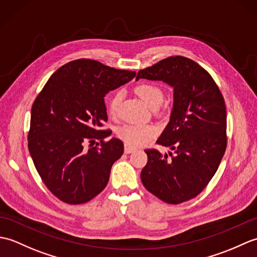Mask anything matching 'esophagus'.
Here are the masks:
<instances>
[{"label":"esophagus","mask_w":257,"mask_h":257,"mask_svg":"<svg viewBox=\"0 0 257 257\" xmlns=\"http://www.w3.org/2000/svg\"><path fill=\"white\" fill-rule=\"evenodd\" d=\"M135 150H136L135 147L124 145V154H132V152H134Z\"/></svg>","instance_id":"esophagus-1"}]
</instances>
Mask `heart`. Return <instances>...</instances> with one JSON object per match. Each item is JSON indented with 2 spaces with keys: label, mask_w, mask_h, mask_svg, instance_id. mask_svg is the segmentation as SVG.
<instances>
[{
  "label": "heart",
  "mask_w": 257,
  "mask_h": 257,
  "mask_svg": "<svg viewBox=\"0 0 257 257\" xmlns=\"http://www.w3.org/2000/svg\"><path fill=\"white\" fill-rule=\"evenodd\" d=\"M136 92L150 108L156 109L163 100V91L159 86L155 84L144 83L136 87ZM121 90L114 91L108 100V112L110 116H116L121 102ZM157 128L152 124L125 123L118 128L117 136L125 145L138 147L143 146L155 137Z\"/></svg>",
  "instance_id": "obj_1"
}]
</instances>
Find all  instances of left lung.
Segmentation results:
<instances>
[{
    "label": "left lung",
    "mask_w": 257,
    "mask_h": 257,
    "mask_svg": "<svg viewBox=\"0 0 257 257\" xmlns=\"http://www.w3.org/2000/svg\"><path fill=\"white\" fill-rule=\"evenodd\" d=\"M162 80L173 87L170 121L158 145L174 154L145 150L148 162L141 171L145 188L169 204L195 198L214 176L226 149V107L212 76L183 56L162 59L140 69L136 80Z\"/></svg>",
    "instance_id": "8db88e82"
}]
</instances>
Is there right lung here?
I'll use <instances>...</instances> for the list:
<instances>
[{"instance_id":"1","label":"right lung","mask_w":257,"mask_h":257,"mask_svg":"<svg viewBox=\"0 0 257 257\" xmlns=\"http://www.w3.org/2000/svg\"><path fill=\"white\" fill-rule=\"evenodd\" d=\"M135 76L94 59H76L59 67L33 102L30 154L47 189L65 203H86L106 188L123 144L103 140L111 134L101 129L108 120L103 97ZM95 140L101 143L94 147Z\"/></svg>"}]
</instances>
